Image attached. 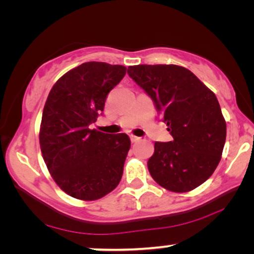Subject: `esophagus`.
<instances>
[{"mask_svg": "<svg viewBox=\"0 0 254 254\" xmlns=\"http://www.w3.org/2000/svg\"><path fill=\"white\" fill-rule=\"evenodd\" d=\"M129 137H130V141L131 142H138V141L141 140V137L135 136V135H129Z\"/></svg>", "mask_w": 254, "mask_h": 254, "instance_id": "obj_1", "label": "esophagus"}]
</instances>
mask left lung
Here are the masks:
<instances>
[{
  "label": "left lung",
  "mask_w": 254,
  "mask_h": 254,
  "mask_svg": "<svg viewBox=\"0 0 254 254\" xmlns=\"http://www.w3.org/2000/svg\"><path fill=\"white\" fill-rule=\"evenodd\" d=\"M128 75L151 97L173 140L155 142L148 170L159 186L190 192L221 161L227 124L215 93L192 71L176 64H137Z\"/></svg>",
  "instance_id": "obj_1"
}]
</instances>
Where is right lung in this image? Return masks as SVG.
Instances as JSON below:
<instances>
[{
	"label": "right lung",
	"mask_w": 254,
	"mask_h": 254,
	"mask_svg": "<svg viewBox=\"0 0 254 254\" xmlns=\"http://www.w3.org/2000/svg\"><path fill=\"white\" fill-rule=\"evenodd\" d=\"M127 68L85 62L62 75L48 93L39 130L43 158L57 185L75 199L98 200L119 185L130 140L90 129Z\"/></svg>",
	"instance_id": "right-lung-1"
}]
</instances>
